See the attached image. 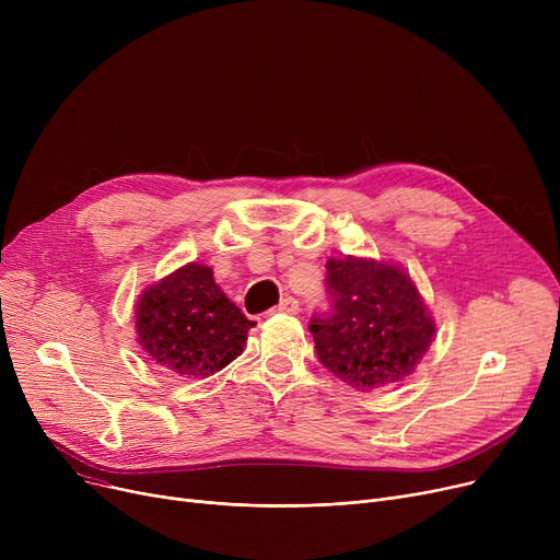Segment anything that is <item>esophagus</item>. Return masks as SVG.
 <instances>
[{
    "instance_id": "esophagus-1",
    "label": "esophagus",
    "mask_w": 560,
    "mask_h": 560,
    "mask_svg": "<svg viewBox=\"0 0 560 560\" xmlns=\"http://www.w3.org/2000/svg\"><path fill=\"white\" fill-rule=\"evenodd\" d=\"M272 313H288V315H295V313H300V302L295 300V298H283L281 300V304L279 306H275L272 308Z\"/></svg>"
}]
</instances>
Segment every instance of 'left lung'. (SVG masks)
I'll list each match as a JSON object with an SVG mask.
<instances>
[{
  "instance_id": "8db88e82",
  "label": "left lung",
  "mask_w": 560,
  "mask_h": 560,
  "mask_svg": "<svg viewBox=\"0 0 560 560\" xmlns=\"http://www.w3.org/2000/svg\"><path fill=\"white\" fill-rule=\"evenodd\" d=\"M325 285L329 308L308 325L322 365L363 393L416 370L435 325L406 272L376 260L329 258Z\"/></svg>"
}]
</instances>
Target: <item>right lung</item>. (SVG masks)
Segmentation results:
<instances>
[{"label": "right lung", "instance_id": "obj_1", "mask_svg": "<svg viewBox=\"0 0 560 560\" xmlns=\"http://www.w3.org/2000/svg\"><path fill=\"white\" fill-rule=\"evenodd\" d=\"M256 322L229 302L206 265L188 262L147 288L136 306L142 349L176 374L209 376L229 365Z\"/></svg>", "mask_w": 560, "mask_h": 560}]
</instances>
